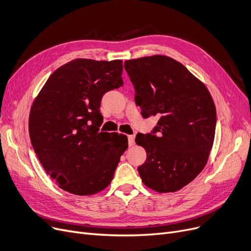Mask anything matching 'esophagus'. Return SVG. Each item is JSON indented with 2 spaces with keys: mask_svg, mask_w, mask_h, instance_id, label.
Segmentation results:
<instances>
[{
  "mask_svg": "<svg viewBox=\"0 0 251 251\" xmlns=\"http://www.w3.org/2000/svg\"><path fill=\"white\" fill-rule=\"evenodd\" d=\"M135 143V135H128V144L129 147L134 146Z\"/></svg>",
  "mask_w": 251,
  "mask_h": 251,
  "instance_id": "obj_1",
  "label": "esophagus"
}]
</instances>
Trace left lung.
Instances as JSON below:
<instances>
[{"instance_id": "obj_1", "label": "left lung", "mask_w": 251, "mask_h": 251, "mask_svg": "<svg viewBox=\"0 0 251 251\" xmlns=\"http://www.w3.org/2000/svg\"><path fill=\"white\" fill-rule=\"evenodd\" d=\"M124 67L142 117L159 118L153 134L135 137L147 151L138 167L141 181L156 192H176L207 163L216 131L214 100L202 81L168 56L126 60Z\"/></svg>"}]
</instances>
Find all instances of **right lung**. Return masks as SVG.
Wrapping results in <instances>:
<instances>
[{"mask_svg":"<svg viewBox=\"0 0 251 251\" xmlns=\"http://www.w3.org/2000/svg\"><path fill=\"white\" fill-rule=\"evenodd\" d=\"M122 63L72 60L49 77L32 102L28 129L33 150L65 191L92 195L108 187L128 148L125 134L99 132L101 98L123 84Z\"/></svg>","mask_w":251,"mask_h":251,"instance_id":"1","label":"right lung"}]
</instances>
